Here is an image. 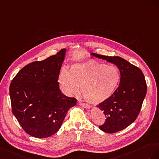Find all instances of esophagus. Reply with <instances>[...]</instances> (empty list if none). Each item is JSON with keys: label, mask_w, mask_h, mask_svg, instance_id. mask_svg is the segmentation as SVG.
Returning a JSON list of instances; mask_svg holds the SVG:
<instances>
[{"label": "esophagus", "mask_w": 159, "mask_h": 159, "mask_svg": "<svg viewBox=\"0 0 159 159\" xmlns=\"http://www.w3.org/2000/svg\"><path fill=\"white\" fill-rule=\"evenodd\" d=\"M79 105H80V106H82V107H84V108H90V106L88 105V104H87V103H84V102H83L79 101Z\"/></svg>", "instance_id": "1"}]
</instances>
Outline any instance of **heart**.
Instances as JSON below:
<instances>
[{"label": "heart", "instance_id": "heart-1", "mask_svg": "<svg viewBox=\"0 0 159 159\" xmlns=\"http://www.w3.org/2000/svg\"><path fill=\"white\" fill-rule=\"evenodd\" d=\"M119 70L112 65L95 61L72 65L69 72L63 70L59 76L61 87L67 96L79 91L89 102L98 104L109 98L119 84Z\"/></svg>", "mask_w": 159, "mask_h": 159}]
</instances>
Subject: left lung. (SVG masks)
<instances>
[{
	"label": "left lung",
	"instance_id": "obj_1",
	"mask_svg": "<svg viewBox=\"0 0 159 159\" xmlns=\"http://www.w3.org/2000/svg\"><path fill=\"white\" fill-rule=\"evenodd\" d=\"M93 56L113 63L119 68L120 80L119 87L112 96L97 107L105 113V123L99 129L107 133H114L125 129L137 119L147 94L144 76L139 67L120 57Z\"/></svg>",
	"mask_w": 159,
	"mask_h": 159
}]
</instances>
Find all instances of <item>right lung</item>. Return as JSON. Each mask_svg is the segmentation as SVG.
Masks as SVG:
<instances>
[{
	"instance_id": "1",
	"label": "right lung",
	"mask_w": 159,
	"mask_h": 159,
	"mask_svg": "<svg viewBox=\"0 0 159 159\" xmlns=\"http://www.w3.org/2000/svg\"><path fill=\"white\" fill-rule=\"evenodd\" d=\"M66 49L18 72L9 88L12 112L25 132L47 138L61 128L69 108L77 100L63 94L58 82Z\"/></svg>"
}]
</instances>
